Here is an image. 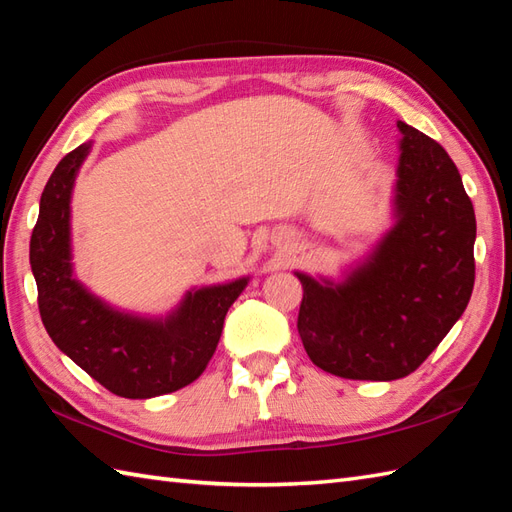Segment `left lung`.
Here are the masks:
<instances>
[{"mask_svg": "<svg viewBox=\"0 0 512 512\" xmlns=\"http://www.w3.org/2000/svg\"><path fill=\"white\" fill-rule=\"evenodd\" d=\"M397 126V227L347 283L296 272L303 347L318 368L344 379L390 382L417 371L473 292L475 213L456 163L421 130Z\"/></svg>", "mask_w": 512, "mask_h": 512, "instance_id": "1", "label": "left lung"}]
</instances>
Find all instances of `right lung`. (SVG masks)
Wrapping results in <instances>:
<instances>
[{
  "label": "right lung",
  "instance_id": "add662e5",
  "mask_svg": "<svg viewBox=\"0 0 512 512\" xmlns=\"http://www.w3.org/2000/svg\"><path fill=\"white\" fill-rule=\"evenodd\" d=\"M89 144L58 161L41 194L30 264L47 334L82 371L117 397L148 399L192 384L218 347L224 316L246 279L189 292L165 323L117 314L71 277L69 198Z\"/></svg>",
  "mask_w": 512,
  "mask_h": 512
}]
</instances>
